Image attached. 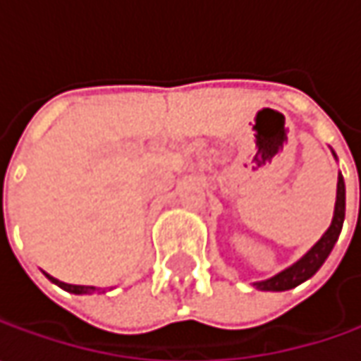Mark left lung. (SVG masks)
<instances>
[{"mask_svg":"<svg viewBox=\"0 0 361 361\" xmlns=\"http://www.w3.org/2000/svg\"><path fill=\"white\" fill-rule=\"evenodd\" d=\"M331 154H334V159L338 160L334 150H331ZM343 216H345V183H343V176L340 173L338 174V192H336L334 219H331V225L327 227L326 233L322 235V239L315 243L305 255L299 257L293 265L275 273L273 277L253 281V287L259 289V291H287V289H293L303 281L312 279L313 275L319 271V267L326 263V259L331 253L336 241H338L341 227H343Z\"/></svg>","mask_w":361,"mask_h":361,"instance_id":"obj_1","label":"left lung"}]
</instances>
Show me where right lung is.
<instances>
[{
	"label": "right lung",
	"instance_id": "1",
	"mask_svg": "<svg viewBox=\"0 0 361 361\" xmlns=\"http://www.w3.org/2000/svg\"><path fill=\"white\" fill-rule=\"evenodd\" d=\"M44 275L48 277L51 283H56L58 287H62L63 291H68V293H74V295H92V293H104L106 287H96V285H72V283H63V281H60V279H56V277H51V275H48L46 271H44ZM112 289V287H110Z\"/></svg>",
	"mask_w": 361,
	"mask_h": 361
}]
</instances>
